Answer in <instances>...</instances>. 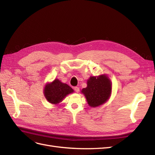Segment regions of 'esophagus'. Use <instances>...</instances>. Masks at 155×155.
Listing matches in <instances>:
<instances>
[{"mask_svg":"<svg viewBox=\"0 0 155 155\" xmlns=\"http://www.w3.org/2000/svg\"><path fill=\"white\" fill-rule=\"evenodd\" d=\"M74 91H76L77 93H78V92H79V87H74Z\"/></svg>","mask_w":155,"mask_h":155,"instance_id":"34e87169","label":"esophagus"}]
</instances>
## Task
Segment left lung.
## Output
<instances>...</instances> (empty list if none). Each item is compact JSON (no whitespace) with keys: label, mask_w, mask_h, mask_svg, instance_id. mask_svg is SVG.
<instances>
[{"label":"left lung","mask_w":155,"mask_h":155,"mask_svg":"<svg viewBox=\"0 0 155 155\" xmlns=\"http://www.w3.org/2000/svg\"><path fill=\"white\" fill-rule=\"evenodd\" d=\"M87 86L81 92L85 96L88 105L97 107L106 103L111 95L112 82L107 74L91 76L87 80Z\"/></svg>","instance_id":"obj_1"}]
</instances>
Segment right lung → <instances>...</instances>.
Returning <instances> with one entry per match:
<instances>
[{"mask_svg": "<svg viewBox=\"0 0 155 155\" xmlns=\"http://www.w3.org/2000/svg\"><path fill=\"white\" fill-rule=\"evenodd\" d=\"M73 89L67 84L55 79L51 83H47L44 88V96L50 104L58 105L70 94L73 93Z\"/></svg>", "mask_w": 155, "mask_h": 155, "instance_id": "obj_1", "label": "right lung"}]
</instances>
